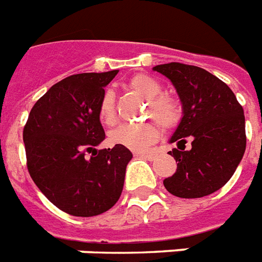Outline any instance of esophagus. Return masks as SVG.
<instances>
[{
	"mask_svg": "<svg viewBox=\"0 0 262 262\" xmlns=\"http://www.w3.org/2000/svg\"><path fill=\"white\" fill-rule=\"evenodd\" d=\"M135 156L142 157V159H146V160H153L155 159L153 153H135Z\"/></svg>",
	"mask_w": 262,
	"mask_h": 262,
	"instance_id": "1",
	"label": "esophagus"
}]
</instances>
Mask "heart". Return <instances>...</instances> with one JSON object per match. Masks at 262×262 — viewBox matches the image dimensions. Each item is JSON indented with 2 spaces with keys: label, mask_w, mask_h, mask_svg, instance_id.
I'll use <instances>...</instances> for the list:
<instances>
[{
  "label": "heart",
  "mask_w": 262,
  "mask_h": 262,
  "mask_svg": "<svg viewBox=\"0 0 262 262\" xmlns=\"http://www.w3.org/2000/svg\"><path fill=\"white\" fill-rule=\"evenodd\" d=\"M129 86L149 101L147 113L164 128L176 127L181 119L180 103L168 95H160L161 84L156 78L147 74H135L129 80ZM98 116L102 124L112 125L116 121L115 94L106 91L98 109ZM159 138V128L153 123L121 124L109 135L110 142L134 150L143 152Z\"/></svg>",
  "instance_id": "b5f03b06"
}]
</instances>
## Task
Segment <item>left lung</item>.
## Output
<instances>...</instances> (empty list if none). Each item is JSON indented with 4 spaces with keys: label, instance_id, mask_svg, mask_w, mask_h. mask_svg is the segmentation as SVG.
<instances>
[{
    "label": "left lung",
    "instance_id": "obj_1",
    "mask_svg": "<svg viewBox=\"0 0 262 262\" xmlns=\"http://www.w3.org/2000/svg\"><path fill=\"white\" fill-rule=\"evenodd\" d=\"M176 88L182 119L170 138L178 149L168 152L177 161L166 189L184 199L203 198L231 180L246 150L245 113L232 90L198 66L171 62L153 68ZM190 139L189 151L180 146Z\"/></svg>",
    "mask_w": 262,
    "mask_h": 262
}]
</instances>
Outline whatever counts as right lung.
<instances>
[{
  "label": "right lung",
  "mask_w": 262,
  "mask_h": 262,
  "mask_svg": "<svg viewBox=\"0 0 262 262\" xmlns=\"http://www.w3.org/2000/svg\"><path fill=\"white\" fill-rule=\"evenodd\" d=\"M119 70L81 73L56 82L33 106L23 129L34 184L64 213L94 217L117 203L133 153L105 139L98 109Z\"/></svg>",
  "instance_id": "add662e5"
}]
</instances>
